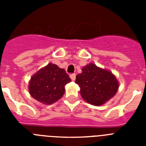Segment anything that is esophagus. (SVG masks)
<instances>
[{
  "label": "esophagus",
  "mask_w": 146,
  "mask_h": 146,
  "mask_svg": "<svg viewBox=\"0 0 146 146\" xmlns=\"http://www.w3.org/2000/svg\"><path fill=\"white\" fill-rule=\"evenodd\" d=\"M70 77H71V79H72V81H74L76 79V74H70Z\"/></svg>",
  "instance_id": "obj_1"
}]
</instances>
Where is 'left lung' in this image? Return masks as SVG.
Instances as JSON below:
<instances>
[{"instance_id": "obj_1", "label": "left lung", "mask_w": 146, "mask_h": 146, "mask_svg": "<svg viewBox=\"0 0 146 146\" xmlns=\"http://www.w3.org/2000/svg\"><path fill=\"white\" fill-rule=\"evenodd\" d=\"M75 82L80 88L82 99L95 106H100L112 99L119 87L118 80L111 72L92 63L82 68Z\"/></svg>"}]
</instances>
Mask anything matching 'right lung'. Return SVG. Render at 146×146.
Masks as SVG:
<instances>
[{"label": "right lung", "mask_w": 146, "mask_h": 146, "mask_svg": "<svg viewBox=\"0 0 146 146\" xmlns=\"http://www.w3.org/2000/svg\"><path fill=\"white\" fill-rule=\"evenodd\" d=\"M71 82L64 69L55 64H47L31 78L28 90L31 96L44 104L57 102L65 93V86Z\"/></svg>", "instance_id": "right-lung-1"}]
</instances>
